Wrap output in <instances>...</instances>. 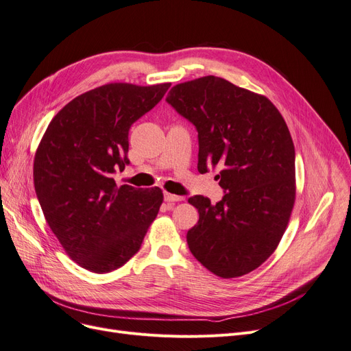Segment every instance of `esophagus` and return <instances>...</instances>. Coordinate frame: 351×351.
<instances>
[{
    "mask_svg": "<svg viewBox=\"0 0 351 351\" xmlns=\"http://www.w3.org/2000/svg\"><path fill=\"white\" fill-rule=\"evenodd\" d=\"M164 200L168 202V203H173V202H183L184 197H183V195H176V194H171V193H165Z\"/></svg>",
    "mask_w": 351,
    "mask_h": 351,
    "instance_id": "esophagus-1",
    "label": "esophagus"
}]
</instances>
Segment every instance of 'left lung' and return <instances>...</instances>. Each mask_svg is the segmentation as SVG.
<instances>
[{"mask_svg": "<svg viewBox=\"0 0 351 351\" xmlns=\"http://www.w3.org/2000/svg\"><path fill=\"white\" fill-rule=\"evenodd\" d=\"M199 132L200 173L220 165L223 199L189 203L199 221L187 232L193 256L220 278L256 269L276 249L295 203V148L287 123L263 95L226 79L180 83L167 99Z\"/></svg>", "mask_w": 351, "mask_h": 351, "instance_id": "obj_1", "label": "left lung"}]
</instances>
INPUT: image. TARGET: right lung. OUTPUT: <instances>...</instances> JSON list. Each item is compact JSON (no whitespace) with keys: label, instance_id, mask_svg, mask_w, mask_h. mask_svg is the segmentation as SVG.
Masks as SVG:
<instances>
[{"label":"right lung","instance_id":"1","mask_svg":"<svg viewBox=\"0 0 351 351\" xmlns=\"http://www.w3.org/2000/svg\"><path fill=\"white\" fill-rule=\"evenodd\" d=\"M171 86L108 85L82 93L59 110L34 157V189L51 232L82 268L106 274L141 247L162 191L117 186L128 160L131 125Z\"/></svg>","mask_w":351,"mask_h":351}]
</instances>
